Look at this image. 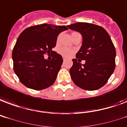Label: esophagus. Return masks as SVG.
<instances>
[{"instance_id": "34e87169", "label": "esophagus", "mask_w": 127, "mask_h": 127, "mask_svg": "<svg viewBox=\"0 0 127 127\" xmlns=\"http://www.w3.org/2000/svg\"><path fill=\"white\" fill-rule=\"evenodd\" d=\"M65 60H66V58H63V60H64V61H65Z\"/></svg>"}]
</instances>
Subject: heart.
I'll list each match as a JSON object with an SVG mask.
<instances>
[{
	"instance_id": "1",
	"label": "heart",
	"mask_w": 127,
	"mask_h": 127,
	"mask_svg": "<svg viewBox=\"0 0 127 127\" xmlns=\"http://www.w3.org/2000/svg\"><path fill=\"white\" fill-rule=\"evenodd\" d=\"M74 49H71L70 48H67V47H62L60 49V53L65 58H69L71 57L74 53Z\"/></svg>"
}]
</instances>
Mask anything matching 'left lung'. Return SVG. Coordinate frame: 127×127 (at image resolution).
I'll use <instances>...</instances> for the list:
<instances>
[{
	"label": "left lung",
	"instance_id": "left-lung-1",
	"mask_svg": "<svg viewBox=\"0 0 127 127\" xmlns=\"http://www.w3.org/2000/svg\"><path fill=\"white\" fill-rule=\"evenodd\" d=\"M71 30L82 35L83 41L76 59L72 60L69 69L71 79L78 87L95 90L106 84L115 68V47L105 29L88 23H76L68 25ZM82 59L86 63H78Z\"/></svg>",
	"mask_w": 127,
	"mask_h": 127
}]
</instances>
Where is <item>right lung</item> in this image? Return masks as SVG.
Instances as JSON below:
<instances>
[{
    "label": "right lung",
    "instance_id": "obj_1",
    "mask_svg": "<svg viewBox=\"0 0 127 127\" xmlns=\"http://www.w3.org/2000/svg\"><path fill=\"white\" fill-rule=\"evenodd\" d=\"M67 29L64 25L44 23L29 27L20 34L12 57L14 71L23 85L40 90L55 82L63 59L52 49L58 35ZM50 53H53L52 60H45L44 55Z\"/></svg>",
    "mask_w": 127,
    "mask_h": 127
}]
</instances>
